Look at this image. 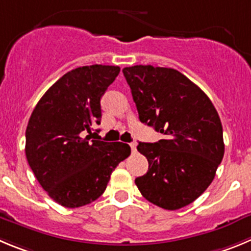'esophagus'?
<instances>
[{
  "mask_svg": "<svg viewBox=\"0 0 251 251\" xmlns=\"http://www.w3.org/2000/svg\"><path fill=\"white\" fill-rule=\"evenodd\" d=\"M136 146H137V144H136V142H135V141L131 142V144H130V147H131V151H132V153H135V152L137 151Z\"/></svg>",
  "mask_w": 251,
  "mask_h": 251,
  "instance_id": "esophagus-1",
  "label": "esophagus"
}]
</instances>
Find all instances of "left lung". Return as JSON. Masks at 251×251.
Wrapping results in <instances>:
<instances>
[{
  "label": "left lung",
  "mask_w": 251,
  "mask_h": 251,
  "mask_svg": "<svg viewBox=\"0 0 251 251\" xmlns=\"http://www.w3.org/2000/svg\"><path fill=\"white\" fill-rule=\"evenodd\" d=\"M140 121L165 139L140 142L149 171L135 179L149 202L168 210L191 204L214 178L224 156L223 127L204 91L172 68L123 69Z\"/></svg>",
  "instance_id": "8db88e82"
}]
</instances>
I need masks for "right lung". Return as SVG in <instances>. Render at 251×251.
<instances>
[{"instance_id": "right-lung-1", "label": "right lung", "mask_w": 251, "mask_h": 251, "mask_svg": "<svg viewBox=\"0 0 251 251\" xmlns=\"http://www.w3.org/2000/svg\"><path fill=\"white\" fill-rule=\"evenodd\" d=\"M120 68L94 64L68 72L46 91L25 130V156L51 200L78 208L98 200L112 171L127 158L124 142L91 140L101 120L100 99Z\"/></svg>"}]
</instances>
